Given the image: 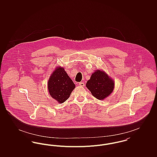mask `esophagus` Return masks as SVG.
Here are the masks:
<instances>
[{"instance_id":"esophagus-1","label":"esophagus","mask_w":157,"mask_h":157,"mask_svg":"<svg viewBox=\"0 0 157 157\" xmlns=\"http://www.w3.org/2000/svg\"><path fill=\"white\" fill-rule=\"evenodd\" d=\"M79 85L80 86H82V87H83V86H85V83H83V82H79Z\"/></svg>"}]
</instances>
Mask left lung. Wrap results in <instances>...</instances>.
Listing matches in <instances>:
<instances>
[{
  "mask_svg": "<svg viewBox=\"0 0 157 157\" xmlns=\"http://www.w3.org/2000/svg\"><path fill=\"white\" fill-rule=\"evenodd\" d=\"M86 86L94 97L102 100L112 93L114 82L104 71L97 70L91 75Z\"/></svg>",
  "mask_w": 157,
  "mask_h": 157,
  "instance_id": "1",
  "label": "left lung"
}]
</instances>
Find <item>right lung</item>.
Here are the masks:
<instances>
[{
	"label": "right lung",
	"instance_id": "add662e5",
	"mask_svg": "<svg viewBox=\"0 0 157 157\" xmlns=\"http://www.w3.org/2000/svg\"><path fill=\"white\" fill-rule=\"evenodd\" d=\"M48 88L51 96L62 104L69 98L75 85L64 68L59 67L51 76Z\"/></svg>",
	"mask_w": 157,
	"mask_h": 157
}]
</instances>
